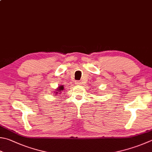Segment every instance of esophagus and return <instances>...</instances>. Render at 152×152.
I'll return each instance as SVG.
<instances>
[{"instance_id":"esophagus-1","label":"esophagus","mask_w":152,"mask_h":152,"mask_svg":"<svg viewBox=\"0 0 152 152\" xmlns=\"http://www.w3.org/2000/svg\"><path fill=\"white\" fill-rule=\"evenodd\" d=\"M75 83H76L77 85H81L82 84V83L81 81H76Z\"/></svg>"}]
</instances>
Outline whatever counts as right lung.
<instances>
[{"instance_id":"add662e5","label":"right lung","mask_w":152,"mask_h":152,"mask_svg":"<svg viewBox=\"0 0 152 152\" xmlns=\"http://www.w3.org/2000/svg\"><path fill=\"white\" fill-rule=\"evenodd\" d=\"M64 86H60V87H58V89H57V91H56V94H58L59 92H60V91H64Z\"/></svg>"}]
</instances>
